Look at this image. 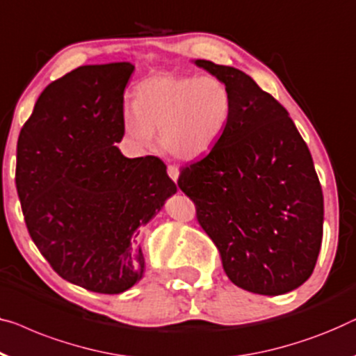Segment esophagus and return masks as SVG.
<instances>
[{
	"label": "esophagus",
	"instance_id": "34e87169",
	"mask_svg": "<svg viewBox=\"0 0 356 356\" xmlns=\"http://www.w3.org/2000/svg\"><path fill=\"white\" fill-rule=\"evenodd\" d=\"M167 172H168V177L172 178L175 183H177L178 181V177H179V168L177 165H168Z\"/></svg>",
	"mask_w": 356,
	"mask_h": 356
}]
</instances>
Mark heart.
Masks as SVG:
<instances>
[{"label":"heart","instance_id":"heart-1","mask_svg":"<svg viewBox=\"0 0 356 356\" xmlns=\"http://www.w3.org/2000/svg\"><path fill=\"white\" fill-rule=\"evenodd\" d=\"M133 96V107L122 109L125 135L146 147L159 131L163 151L181 161L212 151L231 117L228 86L212 75L157 74L138 83Z\"/></svg>","mask_w":356,"mask_h":356}]
</instances>
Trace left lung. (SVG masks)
Masks as SVG:
<instances>
[{"label": "left lung", "instance_id": "left-lung-1", "mask_svg": "<svg viewBox=\"0 0 356 356\" xmlns=\"http://www.w3.org/2000/svg\"><path fill=\"white\" fill-rule=\"evenodd\" d=\"M193 63L228 86L231 117L212 151L181 168L178 186L229 280L282 296L312 276L321 249L324 204L312 154L287 111L249 75Z\"/></svg>", "mask_w": 356, "mask_h": 356}]
</instances>
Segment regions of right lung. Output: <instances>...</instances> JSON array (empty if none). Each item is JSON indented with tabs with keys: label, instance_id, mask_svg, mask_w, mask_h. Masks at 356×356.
<instances>
[{
	"label": "right lung",
	"instance_id": "add662e5",
	"mask_svg": "<svg viewBox=\"0 0 356 356\" xmlns=\"http://www.w3.org/2000/svg\"><path fill=\"white\" fill-rule=\"evenodd\" d=\"M131 63L81 65L41 92L17 141L15 186L41 255L65 281L97 293L140 282L136 236L177 193L159 157L115 143Z\"/></svg>",
	"mask_w": 356,
	"mask_h": 356
}]
</instances>
